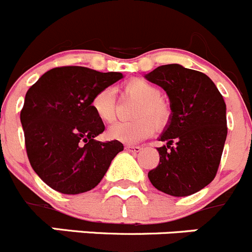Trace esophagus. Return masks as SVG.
Listing matches in <instances>:
<instances>
[{"label": "esophagus", "mask_w": 252, "mask_h": 252, "mask_svg": "<svg viewBox=\"0 0 252 252\" xmlns=\"http://www.w3.org/2000/svg\"><path fill=\"white\" fill-rule=\"evenodd\" d=\"M126 150L128 151V152H132V153H138L142 151V147H140V146H132V145H127L126 146Z\"/></svg>", "instance_id": "esophagus-1"}]
</instances>
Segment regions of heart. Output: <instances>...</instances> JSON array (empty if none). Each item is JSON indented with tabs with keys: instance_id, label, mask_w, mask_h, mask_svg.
Listing matches in <instances>:
<instances>
[{
	"instance_id": "1",
	"label": "heart",
	"mask_w": 252,
	"mask_h": 252,
	"mask_svg": "<svg viewBox=\"0 0 252 252\" xmlns=\"http://www.w3.org/2000/svg\"><path fill=\"white\" fill-rule=\"evenodd\" d=\"M125 92L140 97L141 102L136 109L132 121L116 122L107 130L109 138L124 143H136L152 135L158 127L163 126L169 116L166 102L160 99V90L145 79H131L125 84ZM95 116L104 124L115 120V92L111 88H102L96 92L90 102Z\"/></svg>"
}]
</instances>
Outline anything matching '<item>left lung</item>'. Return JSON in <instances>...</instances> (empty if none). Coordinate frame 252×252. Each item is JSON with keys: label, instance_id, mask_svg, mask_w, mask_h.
Masks as SVG:
<instances>
[{"label": "left lung", "instance_id": "obj_1", "mask_svg": "<svg viewBox=\"0 0 252 252\" xmlns=\"http://www.w3.org/2000/svg\"><path fill=\"white\" fill-rule=\"evenodd\" d=\"M145 78L167 93L168 125L158 140L159 163L148 172L155 188L187 196L207 187L217 176L227 135L226 105L204 73L179 64L156 68Z\"/></svg>", "mask_w": 252, "mask_h": 252}]
</instances>
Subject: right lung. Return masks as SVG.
<instances>
[{"label": "right lung", "mask_w": 252, "mask_h": 252, "mask_svg": "<svg viewBox=\"0 0 252 252\" xmlns=\"http://www.w3.org/2000/svg\"><path fill=\"white\" fill-rule=\"evenodd\" d=\"M124 78L85 66H59L28 89L21 111L28 159L45 184L63 194H80L100 183L120 141L100 142L104 122L90 102L100 89Z\"/></svg>", "instance_id": "add662e5"}]
</instances>
